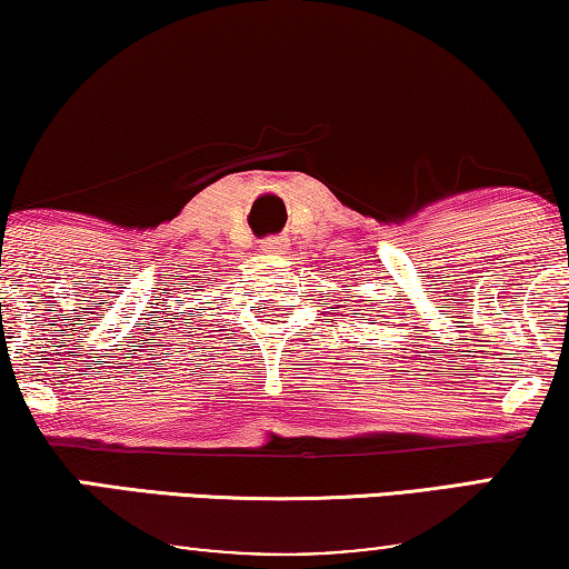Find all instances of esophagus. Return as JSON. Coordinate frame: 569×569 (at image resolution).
<instances>
[{"instance_id":"1","label":"esophagus","mask_w":569,"mask_h":569,"mask_svg":"<svg viewBox=\"0 0 569 569\" xmlns=\"http://www.w3.org/2000/svg\"><path fill=\"white\" fill-rule=\"evenodd\" d=\"M287 246H290V243H287L284 236H271L261 243V251L263 253H284Z\"/></svg>"}]
</instances>
